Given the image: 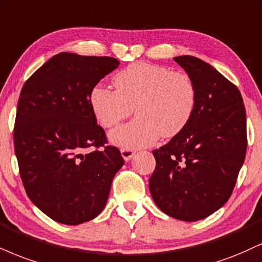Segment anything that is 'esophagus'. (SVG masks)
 <instances>
[{
    "label": "esophagus",
    "instance_id": "1",
    "mask_svg": "<svg viewBox=\"0 0 262 262\" xmlns=\"http://www.w3.org/2000/svg\"><path fill=\"white\" fill-rule=\"evenodd\" d=\"M135 154H136V150L135 149H131V148H121V156L126 161L132 159Z\"/></svg>",
    "mask_w": 262,
    "mask_h": 262
}]
</instances>
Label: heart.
Instances as JSON below:
<instances>
[{"mask_svg":"<svg viewBox=\"0 0 262 262\" xmlns=\"http://www.w3.org/2000/svg\"><path fill=\"white\" fill-rule=\"evenodd\" d=\"M115 90L96 86L90 104L103 127H114L134 112L137 116L111 132V140L125 148L149 146L161 136L179 135L196 105V87L183 72L146 62L128 64L113 77Z\"/></svg>","mask_w":262,"mask_h":262,"instance_id":"b5f03b06","label":"heart"}]
</instances>
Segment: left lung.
<instances>
[{
  "label": "left lung",
  "instance_id": "1",
  "mask_svg": "<svg viewBox=\"0 0 262 262\" xmlns=\"http://www.w3.org/2000/svg\"><path fill=\"white\" fill-rule=\"evenodd\" d=\"M173 60L196 87L188 125L154 149L149 190L161 211L183 221L202 220L230 199L247 153V115L238 87L192 56Z\"/></svg>",
  "mask_w": 262,
  "mask_h": 262
}]
</instances>
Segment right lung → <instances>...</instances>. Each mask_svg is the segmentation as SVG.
Returning a JSON list of instances; mask_svg holds the SVG:
<instances>
[{"instance_id": "add662e5", "label": "right lung", "mask_w": 262, "mask_h": 262, "mask_svg": "<svg viewBox=\"0 0 262 262\" xmlns=\"http://www.w3.org/2000/svg\"><path fill=\"white\" fill-rule=\"evenodd\" d=\"M118 66L113 57L62 52L21 89L13 132L19 173L31 202L60 224L99 215L124 165L90 104L95 86Z\"/></svg>"}]
</instances>
